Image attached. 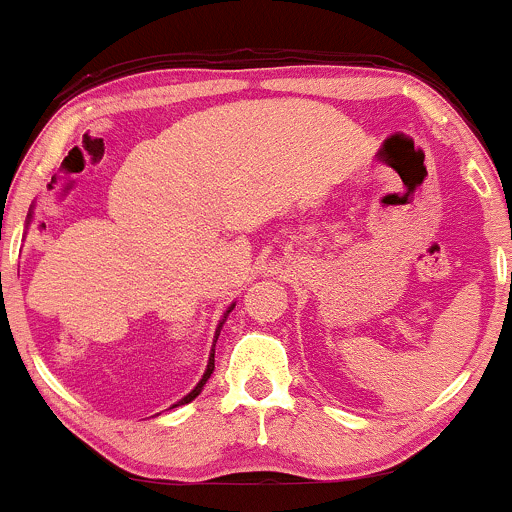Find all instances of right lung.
<instances>
[{
    "mask_svg": "<svg viewBox=\"0 0 512 512\" xmlns=\"http://www.w3.org/2000/svg\"><path fill=\"white\" fill-rule=\"evenodd\" d=\"M230 311H233V306H230V308H228V311H226V316H228V313H230ZM226 316H223V320H226ZM223 320H221V323H218V330H216V340H218V333H221V328H223ZM213 347H216V342H213ZM211 374H213V350H211L209 364H206V372H204V376H201V381H199V384H196V389H194L192 393H187V396H184V398H182V401H179V403H174V406H172V408H177V406H184V403L194 401V398H196V396H199L201 386H204V384H206V381H209V376H211Z\"/></svg>",
    "mask_w": 512,
    "mask_h": 512,
    "instance_id": "obj_1",
    "label": "right lung"
}]
</instances>
